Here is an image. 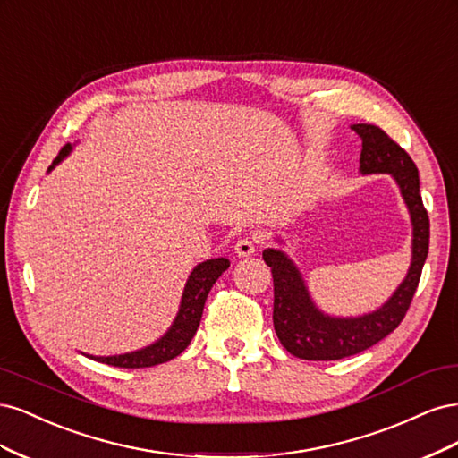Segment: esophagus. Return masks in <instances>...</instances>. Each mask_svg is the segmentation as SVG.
Here are the masks:
<instances>
[{
  "instance_id": "34e87169",
  "label": "esophagus",
  "mask_w": 458,
  "mask_h": 458,
  "mask_svg": "<svg viewBox=\"0 0 458 458\" xmlns=\"http://www.w3.org/2000/svg\"><path fill=\"white\" fill-rule=\"evenodd\" d=\"M256 244H258V241L254 237H242L237 241V244H234V254H237L239 258L252 256L256 252Z\"/></svg>"
}]
</instances>
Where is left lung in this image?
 I'll return each instance as SVG.
<instances>
[{"label": "left lung", "mask_w": 458, "mask_h": 458, "mask_svg": "<svg viewBox=\"0 0 458 458\" xmlns=\"http://www.w3.org/2000/svg\"><path fill=\"white\" fill-rule=\"evenodd\" d=\"M361 137V174H392L409 208L412 259L405 281L382 308L361 317H330L315 306L301 273L284 252L267 248L263 261L273 273V325L283 348L308 361H335L361 353L394 332L411 306L429 244V219L420 197L419 170L405 148L372 123H355Z\"/></svg>", "instance_id": "8db88e82"}]
</instances>
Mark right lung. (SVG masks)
<instances>
[{
    "label": "right lung",
    "mask_w": 458,
    "mask_h": 458,
    "mask_svg": "<svg viewBox=\"0 0 458 458\" xmlns=\"http://www.w3.org/2000/svg\"><path fill=\"white\" fill-rule=\"evenodd\" d=\"M71 150H72V145L63 147L61 152H59V157L55 158L53 164L49 165V172ZM227 267H229L227 258H214V259H206V261L199 263V266L192 269V273L189 275V279H187L183 296H182V306H179V311H177L174 325L155 344L147 345V348H143V350L123 353V355H110V357L88 355V357L95 359V361H99V363L120 367V369L155 367V365L165 363V361H170V359L177 357L191 344L192 336H195V332L200 325L202 310H204V301L208 298V293H210L214 283L219 279L221 273H224Z\"/></svg>",
    "instance_id": "right-lung-1"
}]
</instances>
